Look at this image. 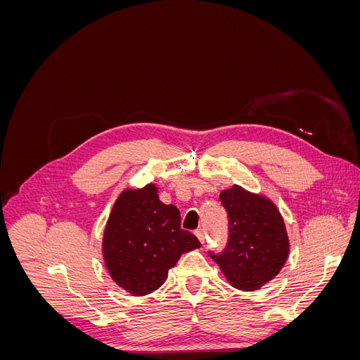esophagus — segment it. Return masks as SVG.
<instances>
[{
  "mask_svg": "<svg viewBox=\"0 0 360 360\" xmlns=\"http://www.w3.org/2000/svg\"><path fill=\"white\" fill-rule=\"evenodd\" d=\"M195 236H197V238L201 242V245H204V240H205L204 230H197V231H195Z\"/></svg>",
  "mask_w": 360,
  "mask_h": 360,
  "instance_id": "obj_1",
  "label": "esophagus"
}]
</instances>
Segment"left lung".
I'll return each mask as SVG.
<instances>
[{
  "label": "left lung",
  "instance_id": "left-lung-1",
  "mask_svg": "<svg viewBox=\"0 0 360 360\" xmlns=\"http://www.w3.org/2000/svg\"><path fill=\"white\" fill-rule=\"evenodd\" d=\"M228 213V243L221 254L209 252L234 288L255 291L284 267L290 243L285 224L269 198L234 184L221 192Z\"/></svg>",
  "mask_w": 360,
  "mask_h": 360
}]
</instances>
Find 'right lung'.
Listing matches in <instances>:
<instances>
[{
    "instance_id": "obj_1",
    "label": "right lung",
    "mask_w": 360,
    "mask_h": 360,
    "mask_svg": "<svg viewBox=\"0 0 360 360\" xmlns=\"http://www.w3.org/2000/svg\"><path fill=\"white\" fill-rule=\"evenodd\" d=\"M200 246L197 237L180 228L177 207L163 204L158 188L148 183L120 193L108 217L102 250L115 284L132 296H144L165 282L184 252Z\"/></svg>"
}]
</instances>
